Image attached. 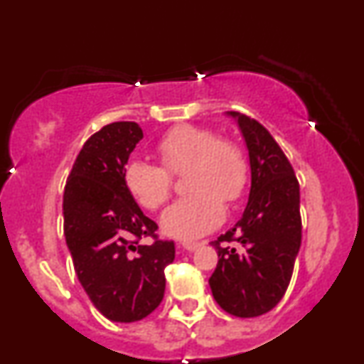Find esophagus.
I'll use <instances>...</instances> for the list:
<instances>
[{
  "mask_svg": "<svg viewBox=\"0 0 364 364\" xmlns=\"http://www.w3.org/2000/svg\"><path fill=\"white\" fill-rule=\"evenodd\" d=\"M200 246V243H195V241H185V243L179 245V248L186 250V252H193V250H196Z\"/></svg>",
  "mask_w": 364,
  "mask_h": 364,
  "instance_id": "34e87169",
  "label": "esophagus"
}]
</instances>
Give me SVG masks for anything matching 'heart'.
<instances>
[{
    "label": "heart",
    "instance_id": "b5f03b06",
    "mask_svg": "<svg viewBox=\"0 0 364 364\" xmlns=\"http://www.w3.org/2000/svg\"><path fill=\"white\" fill-rule=\"evenodd\" d=\"M162 168L132 159L123 181L135 202L156 210L169 198L173 176L188 170L185 186L191 195L179 198L161 215V229L174 240H196L223 223L224 202L235 203L248 185V161L235 141L217 139L215 132L196 124L173 127L156 144Z\"/></svg>",
    "mask_w": 364,
    "mask_h": 364
}]
</instances>
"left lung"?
I'll use <instances>...</instances> for the list:
<instances>
[{
	"instance_id": "8db88e82",
	"label": "left lung",
	"mask_w": 364,
	"mask_h": 364,
	"mask_svg": "<svg viewBox=\"0 0 364 364\" xmlns=\"http://www.w3.org/2000/svg\"><path fill=\"white\" fill-rule=\"evenodd\" d=\"M228 116L237 121L248 147L252 188L241 219L212 241L219 262L208 284L224 311L253 318L272 310L289 286L301 246L299 183L269 129L241 112ZM232 240L241 252L227 245Z\"/></svg>"
}]
</instances>
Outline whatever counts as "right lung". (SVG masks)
I'll list each match as a JSON object with an SVG mask.
<instances>
[{"instance_id": "add662e5", "label": "right lung", "mask_w": 364, "mask_h": 364, "mask_svg": "<svg viewBox=\"0 0 364 364\" xmlns=\"http://www.w3.org/2000/svg\"><path fill=\"white\" fill-rule=\"evenodd\" d=\"M144 139L133 121L106 124L83 144L63 195L65 237L75 272L107 320L129 323L150 315L164 298V269L173 241L159 240L123 181L129 154ZM150 235L152 245H139Z\"/></svg>"}]
</instances>
